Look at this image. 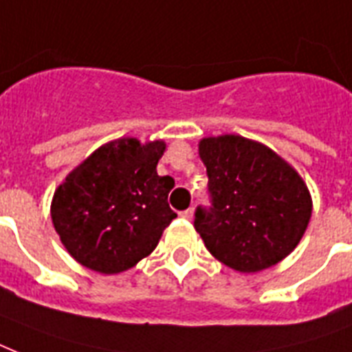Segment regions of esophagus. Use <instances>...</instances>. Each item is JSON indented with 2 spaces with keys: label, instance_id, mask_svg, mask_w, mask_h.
I'll return each mask as SVG.
<instances>
[{
  "label": "esophagus",
  "instance_id": "1",
  "mask_svg": "<svg viewBox=\"0 0 352 352\" xmlns=\"http://www.w3.org/2000/svg\"><path fill=\"white\" fill-rule=\"evenodd\" d=\"M182 217V219H192L193 217V208H188V210H184V212H181V214H179Z\"/></svg>",
  "mask_w": 352,
  "mask_h": 352
}]
</instances>
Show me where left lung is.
Returning a JSON list of instances; mask_svg holds the SVG:
<instances>
[{
    "label": "left lung",
    "mask_w": 352,
    "mask_h": 352,
    "mask_svg": "<svg viewBox=\"0 0 352 352\" xmlns=\"http://www.w3.org/2000/svg\"><path fill=\"white\" fill-rule=\"evenodd\" d=\"M212 208L195 212V230L215 259L237 272L283 261L305 234L312 197L292 166L265 144L219 135L199 142Z\"/></svg>",
    "instance_id": "obj_1"
}]
</instances>
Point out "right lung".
I'll return each instance as SVG.
<instances>
[{"label": "right lung", "mask_w": 352, "mask_h": 352, "mask_svg": "<svg viewBox=\"0 0 352 352\" xmlns=\"http://www.w3.org/2000/svg\"><path fill=\"white\" fill-rule=\"evenodd\" d=\"M164 140L124 137L102 144L56 188L51 219L73 259L100 274H120L148 257L177 214L175 181L157 164Z\"/></svg>", "instance_id": "1"}]
</instances>
